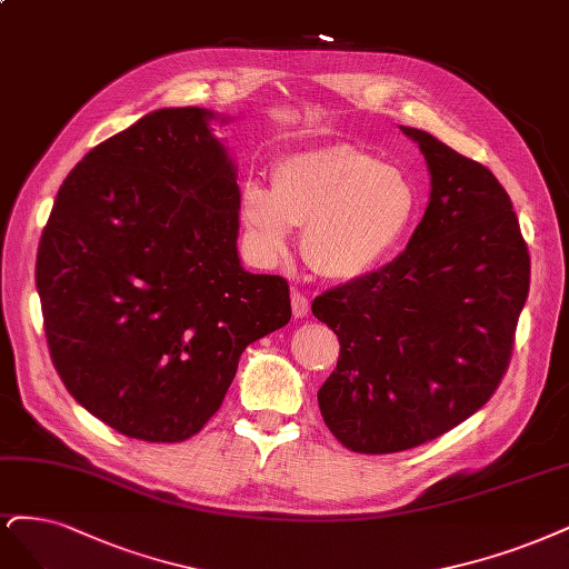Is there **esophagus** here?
<instances>
[{"instance_id":"1","label":"esophagus","mask_w":569,"mask_h":569,"mask_svg":"<svg viewBox=\"0 0 569 569\" xmlns=\"http://www.w3.org/2000/svg\"><path fill=\"white\" fill-rule=\"evenodd\" d=\"M308 310H310V301H308L306 293L299 291V289H293L291 291V312H293V318H297V320L306 318Z\"/></svg>"}]
</instances>
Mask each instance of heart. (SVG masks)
<instances>
[{"instance_id": "obj_1", "label": "heart", "mask_w": 569, "mask_h": 569, "mask_svg": "<svg viewBox=\"0 0 569 569\" xmlns=\"http://www.w3.org/2000/svg\"><path fill=\"white\" fill-rule=\"evenodd\" d=\"M407 176L350 143L289 154L272 167V188L247 181L240 217L253 253L276 263L289 230L303 228L301 253L316 276L350 282L375 270L415 219Z\"/></svg>"}]
</instances>
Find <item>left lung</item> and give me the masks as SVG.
Returning a JSON list of instances; mask_svg holds the SVG:
<instances>
[{"label": "left lung", "instance_id": "left-lung-1", "mask_svg": "<svg viewBox=\"0 0 569 569\" xmlns=\"http://www.w3.org/2000/svg\"><path fill=\"white\" fill-rule=\"evenodd\" d=\"M430 171V202L396 261L312 301L339 337L318 390L327 428L360 455L436 440L495 396L530 291V253L497 176L402 127Z\"/></svg>", "mask_w": 569, "mask_h": 569}]
</instances>
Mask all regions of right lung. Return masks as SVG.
<instances>
[{"label":"right lung","instance_id":"obj_1","mask_svg":"<svg viewBox=\"0 0 569 569\" xmlns=\"http://www.w3.org/2000/svg\"><path fill=\"white\" fill-rule=\"evenodd\" d=\"M209 120L204 108L154 110L96 146L37 249L58 377L96 419L146 442L200 433L242 350L291 318L287 280L240 266L238 173Z\"/></svg>","mask_w":569,"mask_h":569}]
</instances>
